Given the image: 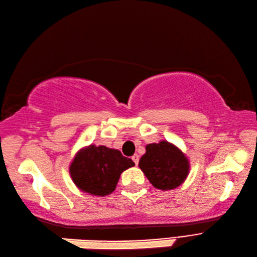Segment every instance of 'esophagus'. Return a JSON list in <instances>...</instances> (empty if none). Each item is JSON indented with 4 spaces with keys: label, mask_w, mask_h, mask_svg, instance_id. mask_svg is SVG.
I'll use <instances>...</instances> for the list:
<instances>
[{
    "label": "esophagus",
    "mask_w": 257,
    "mask_h": 257,
    "mask_svg": "<svg viewBox=\"0 0 257 257\" xmlns=\"http://www.w3.org/2000/svg\"><path fill=\"white\" fill-rule=\"evenodd\" d=\"M133 161L135 162L136 165H138V163H139V155H138V154H135V155L133 156Z\"/></svg>",
    "instance_id": "1"
}]
</instances>
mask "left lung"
I'll use <instances>...</instances> for the list:
<instances>
[{
    "mask_svg": "<svg viewBox=\"0 0 257 257\" xmlns=\"http://www.w3.org/2000/svg\"><path fill=\"white\" fill-rule=\"evenodd\" d=\"M139 167L156 189L168 191L181 186L190 173L188 156L174 143L162 140L146 147Z\"/></svg>",
    "mask_w": 257,
    "mask_h": 257,
    "instance_id": "1",
    "label": "left lung"
}]
</instances>
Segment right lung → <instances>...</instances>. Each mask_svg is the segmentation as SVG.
<instances>
[{
    "mask_svg": "<svg viewBox=\"0 0 257 257\" xmlns=\"http://www.w3.org/2000/svg\"><path fill=\"white\" fill-rule=\"evenodd\" d=\"M133 166V160L122 156L120 151L90 144L78 150L69 165V175L80 191L105 196L115 191L121 173Z\"/></svg>",
    "mask_w": 257,
    "mask_h": 257,
    "instance_id": "1",
    "label": "right lung"
}]
</instances>
